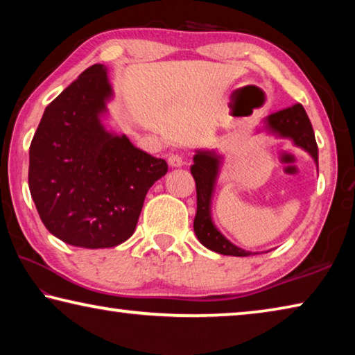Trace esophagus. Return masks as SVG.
<instances>
[{
	"mask_svg": "<svg viewBox=\"0 0 355 355\" xmlns=\"http://www.w3.org/2000/svg\"><path fill=\"white\" fill-rule=\"evenodd\" d=\"M184 164V159L182 155H171L169 156V166L171 167H182Z\"/></svg>",
	"mask_w": 355,
	"mask_h": 355,
	"instance_id": "obj_1",
	"label": "esophagus"
}]
</instances>
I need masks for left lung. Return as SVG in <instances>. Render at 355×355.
Here are the masks:
<instances>
[{"label":"left lung","mask_w":355,"mask_h":355,"mask_svg":"<svg viewBox=\"0 0 355 355\" xmlns=\"http://www.w3.org/2000/svg\"><path fill=\"white\" fill-rule=\"evenodd\" d=\"M261 131L275 137L290 139L294 146L305 150L318 166V146L310 119L302 105H294L286 110L271 114L263 120ZM222 159L224 156L216 150H196L194 164L191 173L196 180L197 191V213L194 218V233L207 249L222 255L249 257L252 252L244 250L222 235L214 225L211 216V202L218 182Z\"/></svg>","instance_id":"obj_1"}]
</instances>
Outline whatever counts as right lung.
<instances>
[{"instance_id":"right-lung-1","label":"right lung","mask_w":355,"mask_h":355,"mask_svg":"<svg viewBox=\"0 0 355 355\" xmlns=\"http://www.w3.org/2000/svg\"><path fill=\"white\" fill-rule=\"evenodd\" d=\"M114 91L94 64L45 107L29 147V191L46 230L76 248H114L133 235L167 163L106 128Z\"/></svg>"}]
</instances>
